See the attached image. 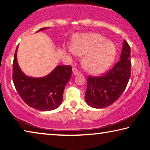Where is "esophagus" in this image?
<instances>
[{
	"label": "esophagus",
	"mask_w": 150,
	"mask_h": 150,
	"mask_svg": "<svg viewBox=\"0 0 150 150\" xmlns=\"http://www.w3.org/2000/svg\"><path fill=\"white\" fill-rule=\"evenodd\" d=\"M79 73H80V71L77 69V68L75 67V68H73V73L74 75L79 74Z\"/></svg>",
	"instance_id": "obj_1"
}]
</instances>
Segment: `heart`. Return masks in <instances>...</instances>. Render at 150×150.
Here are the masks:
<instances>
[{
  "instance_id": "obj_1",
  "label": "heart",
  "mask_w": 150,
  "mask_h": 150,
  "mask_svg": "<svg viewBox=\"0 0 150 150\" xmlns=\"http://www.w3.org/2000/svg\"><path fill=\"white\" fill-rule=\"evenodd\" d=\"M70 51L73 54L83 55V67L92 74H99L107 70L115 61L116 54L115 44L97 33L79 35Z\"/></svg>"
}]
</instances>
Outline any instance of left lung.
Instances as JSON below:
<instances>
[{"mask_svg": "<svg viewBox=\"0 0 150 150\" xmlns=\"http://www.w3.org/2000/svg\"><path fill=\"white\" fill-rule=\"evenodd\" d=\"M130 69V47L124 40L120 61L103 75L88 77L85 96L88 105L95 108H103L117 100L128 85Z\"/></svg>", "mask_w": 150, "mask_h": 150, "instance_id": "left-lung-1", "label": "left lung"}]
</instances>
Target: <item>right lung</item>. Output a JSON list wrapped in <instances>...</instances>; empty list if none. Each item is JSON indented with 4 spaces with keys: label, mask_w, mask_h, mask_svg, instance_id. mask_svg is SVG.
I'll use <instances>...</instances> for the list:
<instances>
[{
    "label": "right lung",
    "mask_w": 150,
    "mask_h": 150,
    "mask_svg": "<svg viewBox=\"0 0 150 150\" xmlns=\"http://www.w3.org/2000/svg\"><path fill=\"white\" fill-rule=\"evenodd\" d=\"M46 29L43 28L38 31ZM15 52L12 80L18 95L30 107L41 111L58 108L63 100V91L72 75L71 65H58L49 75L42 78L29 77L20 70Z\"/></svg>",
    "instance_id": "add662e5"
}]
</instances>
